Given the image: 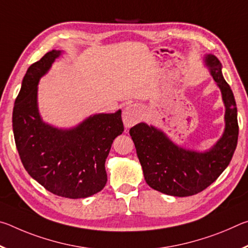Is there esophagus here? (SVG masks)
I'll use <instances>...</instances> for the list:
<instances>
[{
	"label": "esophagus",
	"instance_id": "1",
	"mask_svg": "<svg viewBox=\"0 0 248 248\" xmlns=\"http://www.w3.org/2000/svg\"><path fill=\"white\" fill-rule=\"evenodd\" d=\"M142 117V110L140 106L136 104L128 105L123 112V120L125 128L133 127L134 124L140 121Z\"/></svg>",
	"mask_w": 248,
	"mask_h": 248
}]
</instances>
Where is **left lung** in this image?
<instances>
[{"label":"left lung","mask_w":248,"mask_h":248,"mask_svg":"<svg viewBox=\"0 0 248 248\" xmlns=\"http://www.w3.org/2000/svg\"><path fill=\"white\" fill-rule=\"evenodd\" d=\"M205 64L221 91L225 106V129L211 149L197 152L180 148L153 125L140 123L130 129L146 184L153 189L175 197L198 194L222 174L237 145V108L233 92L222 75L216 56L208 54Z\"/></svg>","instance_id":"1"}]
</instances>
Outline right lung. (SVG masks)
Instances as JSON below:
<instances>
[{"label": "right lung", "instance_id": "add662e5", "mask_svg": "<svg viewBox=\"0 0 248 248\" xmlns=\"http://www.w3.org/2000/svg\"><path fill=\"white\" fill-rule=\"evenodd\" d=\"M60 54L52 50L28 68L13 109L14 139L25 170L41 186L64 198H86L106 185L105 162L124 124L121 110L90 116L71 129L44 123L38 83Z\"/></svg>", "mask_w": 248, "mask_h": 248}]
</instances>
